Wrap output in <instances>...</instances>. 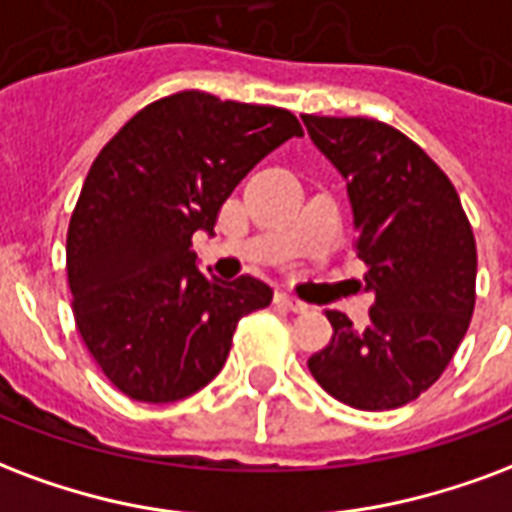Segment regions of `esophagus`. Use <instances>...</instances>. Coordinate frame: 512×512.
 Returning a JSON list of instances; mask_svg holds the SVG:
<instances>
[{
    "mask_svg": "<svg viewBox=\"0 0 512 512\" xmlns=\"http://www.w3.org/2000/svg\"><path fill=\"white\" fill-rule=\"evenodd\" d=\"M274 301H276V306H285V309H290V312H295V314H304L306 309H309L304 301H298V298H293V295H287V293H276Z\"/></svg>",
    "mask_w": 512,
    "mask_h": 512,
    "instance_id": "1",
    "label": "esophagus"
}]
</instances>
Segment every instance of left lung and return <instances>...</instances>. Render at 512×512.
Returning a JSON list of instances; mask_svg holds the SVG:
<instances>
[{"mask_svg":"<svg viewBox=\"0 0 512 512\" xmlns=\"http://www.w3.org/2000/svg\"><path fill=\"white\" fill-rule=\"evenodd\" d=\"M347 181L369 325L325 312L333 336L309 372L355 410H396L445 372L475 309L478 249L456 187L418 143L374 119L301 116Z\"/></svg>","mask_w":512,"mask_h":512,"instance_id":"8db88e82","label":"left lung"}]
</instances>
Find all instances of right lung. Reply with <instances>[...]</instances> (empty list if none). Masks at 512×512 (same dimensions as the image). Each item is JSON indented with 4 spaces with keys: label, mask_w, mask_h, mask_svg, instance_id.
<instances>
[{
    "label": "right lung",
    "mask_w": 512,
    "mask_h": 512,
    "mask_svg": "<svg viewBox=\"0 0 512 512\" xmlns=\"http://www.w3.org/2000/svg\"><path fill=\"white\" fill-rule=\"evenodd\" d=\"M304 130L274 105L179 92L132 116L89 168L67 230L75 325L124 396L168 404L227 361L238 320L274 290L255 276H206L192 236L257 162Z\"/></svg>",
    "instance_id": "obj_1"
}]
</instances>
